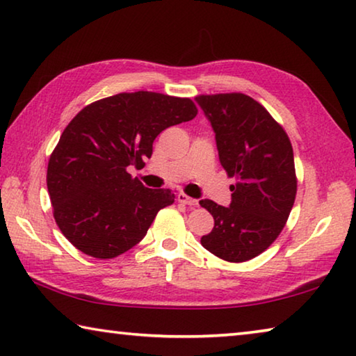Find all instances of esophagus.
Here are the masks:
<instances>
[{
    "label": "esophagus",
    "instance_id": "34e87169",
    "mask_svg": "<svg viewBox=\"0 0 356 356\" xmlns=\"http://www.w3.org/2000/svg\"><path fill=\"white\" fill-rule=\"evenodd\" d=\"M177 201L185 204V206H190V207H196V206H197V200H193V197L186 196L185 193H179V195H177Z\"/></svg>",
    "mask_w": 356,
    "mask_h": 356
}]
</instances>
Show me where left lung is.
<instances>
[{
    "label": "left lung",
    "mask_w": 356,
    "mask_h": 356,
    "mask_svg": "<svg viewBox=\"0 0 356 356\" xmlns=\"http://www.w3.org/2000/svg\"><path fill=\"white\" fill-rule=\"evenodd\" d=\"M196 102L212 124L221 166L237 180L229 207L200 202L215 220L201 243L222 261H250L278 238L293 207L297 176L291 140L250 95L202 94Z\"/></svg>",
    "instance_id": "8db88e82"
}]
</instances>
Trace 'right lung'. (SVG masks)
Instances as JSON below:
<instances>
[{
	"label": "right lung",
	"mask_w": 356,
	"mask_h": 356,
	"mask_svg": "<svg viewBox=\"0 0 356 356\" xmlns=\"http://www.w3.org/2000/svg\"><path fill=\"white\" fill-rule=\"evenodd\" d=\"M196 114L191 99L138 91L92 102L70 120L48 160L47 188L56 225L76 250L113 259L141 242L176 196L146 188L127 168H143L155 138Z\"/></svg>",
	"instance_id": "right-lung-1"
}]
</instances>
